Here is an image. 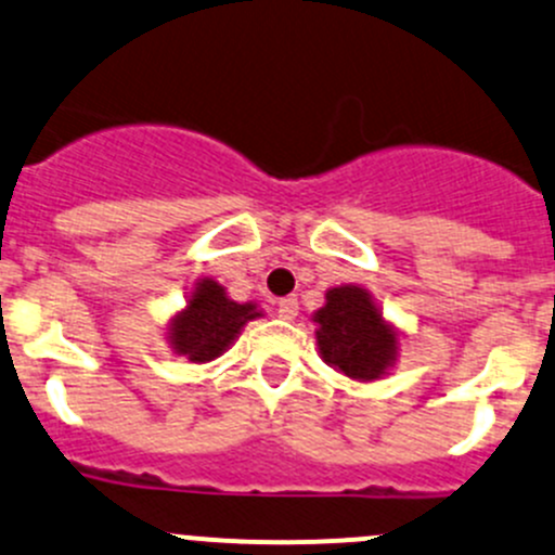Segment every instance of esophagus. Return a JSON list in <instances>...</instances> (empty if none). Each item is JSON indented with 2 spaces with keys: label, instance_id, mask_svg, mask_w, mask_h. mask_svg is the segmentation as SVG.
<instances>
[{
  "label": "esophagus",
  "instance_id": "esophagus-1",
  "mask_svg": "<svg viewBox=\"0 0 555 555\" xmlns=\"http://www.w3.org/2000/svg\"><path fill=\"white\" fill-rule=\"evenodd\" d=\"M279 317L282 319H295L297 317V297L287 295L279 300Z\"/></svg>",
  "mask_w": 555,
  "mask_h": 555
}]
</instances>
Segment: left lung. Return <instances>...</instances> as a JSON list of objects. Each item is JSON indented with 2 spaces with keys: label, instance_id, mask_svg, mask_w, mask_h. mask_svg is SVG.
I'll use <instances>...</instances> for the list:
<instances>
[{
  "label": "left lung",
  "instance_id": "obj_1",
  "mask_svg": "<svg viewBox=\"0 0 555 555\" xmlns=\"http://www.w3.org/2000/svg\"><path fill=\"white\" fill-rule=\"evenodd\" d=\"M319 353L330 366L353 380H377L396 361L393 326L385 324L366 289L335 287L326 293V306L319 308Z\"/></svg>",
  "mask_w": 555,
  "mask_h": 555
}]
</instances>
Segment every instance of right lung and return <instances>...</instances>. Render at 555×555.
Listing matches in <instances>:
<instances>
[{
  "label": "right lung",
  "mask_w": 555,
  "mask_h": 555,
  "mask_svg": "<svg viewBox=\"0 0 555 555\" xmlns=\"http://www.w3.org/2000/svg\"><path fill=\"white\" fill-rule=\"evenodd\" d=\"M255 317L260 313L253 302H233L218 282L202 279L189 308L170 324V346L189 361H212Z\"/></svg>",
  "instance_id": "1"
}]
</instances>
